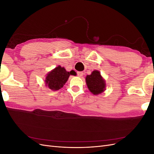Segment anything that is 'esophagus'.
Here are the masks:
<instances>
[{
  "label": "esophagus",
  "mask_w": 154,
  "mask_h": 154,
  "mask_svg": "<svg viewBox=\"0 0 154 154\" xmlns=\"http://www.w3.org/2000/svg\"><path fill=\"white\" fill-rule=\"evenodd\" d=\"M83 72H77V75L79 76V77H82L83 76Z\"/></svg>",
  "instance_id": "esophagus-1"
}]
</instances>
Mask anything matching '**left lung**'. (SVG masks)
<instances>
[{"instance_id": "obj_1", "label": "left lung", "mask_w": 154, "mask_h": 154, "mask_svg": "<svg viewBox=\"0 0 154 154\" xmlns=\"http://www.w3.org/2000/svg\"><path fill=\"white\" fill-rule=\"evenodd\" d=\"M86 83L88 89L93 94H99L105 90V83L98 71H94L91 75H87Z\"/></svg>"}]
</instances>
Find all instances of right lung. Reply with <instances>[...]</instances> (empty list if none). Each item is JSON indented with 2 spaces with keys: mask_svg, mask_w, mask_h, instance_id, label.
<instances>
[{
  "mask_svg": "<svg viewBox=\"0 0 154 154\" xmlns=\"http://www.w3.org/2000/svg\"><path fill=\"white\" fill-rule=\"evenodd\" d=\"M71 72H67L64 67L58 66L48 74L46 76V85L53 91L59 90L66 84L68 78L71 74Z\"/></svg>",
  "mask_w": 154,
  "mask_h": 154,
  "instance_id": "add662e5",
  "label": "right lung"
}]
</instances>
